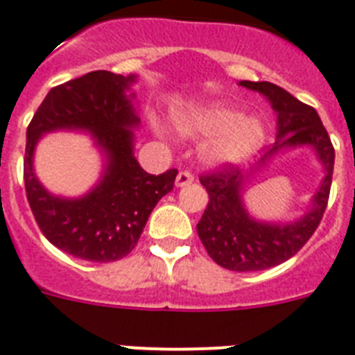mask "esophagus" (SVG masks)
Here are the masks:
<instances>
[{
	"label": "esophagus",
	"instance_id": "34e87169",
	"mask_svg": "<svg viewBox=\"0 0 355 355\" xmlns=\"http://www.w3.org/2000/svg\"><path fill=\"white\" fill-rule=\"evenodd\" d=\"M194 183V174L189 171H181L180 174H178V178H175V184L178 187H187V184Z\"/></svg>",
	"mask_w": 355,
	"mask_h": 355
}]
</instances>
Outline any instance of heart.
Returning <instances> with one entry per match:
<instances>
[{
  "mask_svg": "<svg viewBox=\"0 0 355 355\" xmlns=\"http://www.w3.org/2000/svg\"><path fill=\"white\" fill-rule=\"evenodd\" d=\"M175 128L183 136L210 137L203 146V157L214 165L247 159L265 141V125L230 105H210L181 114L175 118Z\"/></svg>",
  "mask_w": 355,
  "mask_h": 355,
  "instance_id": "1",
  "label": "heart"
}]
</instances>
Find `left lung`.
Wrapping results in <instances>:
<instances>
[{
    "instance_id": "obj_1",
    "label": "left lung",
    "mask_w": 355,
    "mask_h": 355,
    "mask_svg": "<svg viewBox=\"0 0 355 355\" xmlns=\"http://www.w3.org/2000/svg\"><path fill=\"white\" fill-rule=\"evenodd\" d=\"M241 85L265 94L277 112V141L257 165H263L266 157L283 146L312 145L327 172L314 196L312 210L292 225L257 223L248 218L241 205V190L248 172H243L237 165L223 163L199 175V181L209 192V205L198 223V236L203 247L223 268L254 272L285 263L315 232L329 205L336 152L314 107L301 103L292 94L268 81H241Z\"/></svg>"
}]
</instances>
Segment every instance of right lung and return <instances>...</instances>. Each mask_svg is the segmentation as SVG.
<instances>
[{
	"instance_id": "1",
	"label": "right lung",
	"mask_w": 355,
	"mask_h": 355,
	"mask_svg": "<svg viewBox=\"0 0 355 355\" xmlns=\"http://www.w3.org/2000/svg\"><path fill=\"white\" fill-rule=\"evenodd\" d=\"M134 76L94 70L46 94L26 128L23 180L31 210L49 241L70 256L92 263L118 261L141 237L156 203L174 189L178 171L148 174L132 154V130L139 119L125 89ZM55 128H87L109 154L104 181L81 200L46 192L31 171L41 133Z\"/></svg>"
}]
</instances>
